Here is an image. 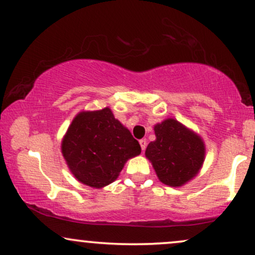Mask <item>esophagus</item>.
<instances>
[{"mask_svg":"<svg viewBox=\"0 0 255 255\" xmlns=\"http://www.w3.org/2000/svg\"><path fill=\"white\" fill-rule=\"evenodd\" d=\"M138 142H140L141 149H142V150L146 149V147H147V141H146V138H142V140H140V141H138Z\"/></svg>","mask_w":255,"mask_h":255,"instance_id":"34e87169","label":"esophagus"}]
</instances>
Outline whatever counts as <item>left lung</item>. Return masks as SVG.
I'll list each match as a JSON object with an SVG mask.
<instances>
[{"label": "left lung", "mask_w": 255, "mask_h": 255, "mask_svg": "<svg viewBox=\"0 0 255 255\" xmlns=\"http://www.w3.org/2000/svg\"><path fill=\"white\" fill-rule=\"evenodd\" d=\"M156 140L147 146L146 157L157 178L170 187H180L199 173L206 148L201 136L174 119L154 126Z\"/></svg>", "instance_id": "8db88e82"}]
</instances>
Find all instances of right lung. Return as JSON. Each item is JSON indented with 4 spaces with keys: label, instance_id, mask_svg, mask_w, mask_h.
I'll return each mask as SVG.
<instances>
[{
    "label": "right lung",
    "instance_id": "1",
    "mask_svg": "<svg viewBox=\"0 0 255 255\" xmlns=\"http://www.w3.org/2000/svg\"><path fill=\"white\" fill-rule=\"evenodd\" d=\"M62 155L73 175L93 188L115 181L127 160L141 147L108 107L81 112L63 136Z\"/></svg>",
    "mask_w": 255,
    "mask_h": 255
}]
</instances>
